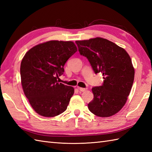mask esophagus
I'll return each mask as SVG.
<instances>
[{"label": "esophagus", "instance_id": "esophagus-1", "mask_svg": "<svg viewBox=\"0 0 152 152\" xmlns=\"http://www.w3.org/2000/svg\"><path fill=\"white\" fill-rule=\"evenodd\" d=\"M78 89L80 90V91H82V92H83V91H86L87 90V88H80V87H78Z\"/></svg>", "mask_w": 152, "mask_h": 152}]
</instances>
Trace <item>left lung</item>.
Masks as SVG:
<instances>
[{
	"instance_id": "left-lung-1",
	"label": "left lung",
	"mask_w": 152,
	"mask_h": 152,
	"mask_svg": "<svg viewBox=\"0 0 152 152\" xmlns=\"http://www.w3.org/2000/svg\"><path fill=\"white\" fill-rule=\"evenodd\" d=\"M80 55L87 57L95 74L102 73L104 83L94 87L89 111L102 118L115 114L124 107L134 78V69L125 49L105 38L76 41Z\"/></svg>"
}]
</instances>
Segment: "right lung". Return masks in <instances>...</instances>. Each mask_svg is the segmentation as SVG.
Masks as SVG:
<instances>
[{"label":"right lung","instance_id":"right-lung-1","mask_svg":"<svg viewBox=\"0 0 152 152\" xmlns=\"http://www.w3.org/2000/svg\"><path fill=\"white\" fill-rule=\"evenodd\" d=\"M78 49L72 41L50 40L33 47L20 66L21 82L32 108L44 117H54L66 110L74 89L59 83L66 61Z\"/></svg>","mask_w":152,"mask_h":152}]
</instances>
